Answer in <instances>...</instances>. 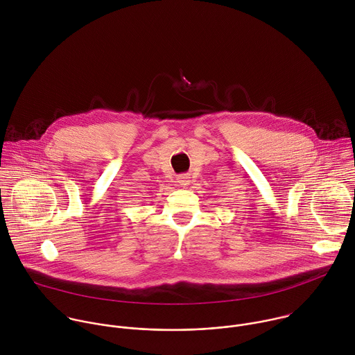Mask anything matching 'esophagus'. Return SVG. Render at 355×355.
Wrapping results in <instances>:
<instances>
[{
    "instance_id": "obj_1",
    "label": "esophagus",
    "mask_w": 355,
    "mask_h": 355,
    "mask_svg": "<svg viewBox=\"0 0 355 355\" xmlns=\"http://www.w3.org/2000/svg\"><path fill=\"white\" fill-rule=\"evenodd\" d=\"M177 180L180 182V185H182V187H188L191 184V177L189 175H180Z\"/></svg>"
}]
</instances>
